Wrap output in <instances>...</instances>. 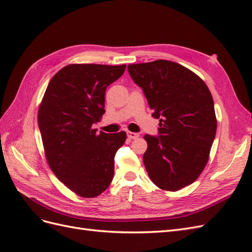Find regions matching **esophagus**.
Instances as JSON below:
<instances>
[{
    "label": "esophagus",
    "instance_id": "1",
    "mask_svg": "<svg viewBox=\"0 0 252 252\" xmlns=\"http://www.w3.org/2000/svg\"><path fill=\"white\" fill-rule=\"evenodd\" d=\"M139 133H135V132H130V131H128L127 132V136L129 139H131V140H134V139H138L139 138Z\"/></svg>",
    "mask_w": 252,
    "mask_h": 252
}]
</instances>
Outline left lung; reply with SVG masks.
I'll use <instances>...</instances> for the list:
<instances>
[{"instance_id":"left-lung-1","label":"left lung","mask_w":252,"mask_h":252,"mask_svg":"<svg viewBox=\"0 0 252 252\" xmlns=\"http://www.w3.org/2000/svg\"><path fill=\"white\" fill-rule=\"evenodd\" d=\"M128 71L159 119L161 135H144L145 168L158 188L178 191L200 177L209 159L217 132L210 90L199 75L171 61L130 64Z\"/></svg>"}]
</instances>
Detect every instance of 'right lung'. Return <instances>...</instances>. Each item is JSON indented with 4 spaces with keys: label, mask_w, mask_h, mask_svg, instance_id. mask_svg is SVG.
Listing matches in <instances>:
<instances>
[{
    "label": "right lung",
    "mask_w": 252,
    "mask_h": 252,
    "mask_svg": "<svg viewBox=\"0 0 252 252\" xmlns=\"http://www.w3.org/2000/svg\"><path fill=\"white\" fill-rule=\"evenodd\" d=\"M126 65L69 64L50 80L37 123L50 169L72 192L95 197L110 185L114 156L126 132L96 133L93 124L105 113V91Z\"/></svg>",
    "instance_id": "1"
}]
</instances>
